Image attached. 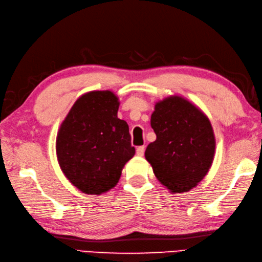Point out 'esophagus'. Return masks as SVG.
I'll use <instances>...</instances> for the list:
<instances>
[{
	"label": "esophagus",
	"mask_w": 262,
	"mask_h": 262,
	"mask_svg": "<svg viewBox=\"0 0 262 262\" xmlns=\"http://www.w3.org/2000/svg\"><path fill=\"white\" fill-rule=\"evenodd\" d=\"M144 152H145V146H139L137 148V155L138 156H142V155H144Z\"/></svg>",
	"instance_id": "34e87169"
}]
</instances>
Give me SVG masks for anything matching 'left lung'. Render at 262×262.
Returning a JSON list of instances; mask_svg holds the SVG:
<instances>
[{"label": "left lung", "mask_w": 262, "mask_h": 262, "mask_svg": "<svg viewBox=\"0 0 262 262\" xmlns=\"http://www.w3.org/2000/svg\"><path fill=\"white\" fill-rule=\"evenodd\" d=\"M156 140L147 146L146 160L170 192H186L203 179L213 162L214 133L200 108L179 96L156 102L150 117Z\"/></svg>", "instance_id": "8db88e82"}]
</instances>
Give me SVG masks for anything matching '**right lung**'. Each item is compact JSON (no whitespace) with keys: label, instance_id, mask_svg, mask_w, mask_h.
I'll return each mask as SVG.
<instances>
[{"label":"right lung","instance_id":"1","mask_svg":"<svg viewBox=\"0 0 262 262\" xmlns=\"http://www.w3.org/2000/svg\"><path fill=\"white\" fill-rule=\"evenodd\" d=\"M118 106L114 92H88L59 127L58 163L71 184L84 194L100 195L115 187L136 152L129 125L117 117Z\"/></svg>","mask_w":262,"mask_h":262}]
</instances>
